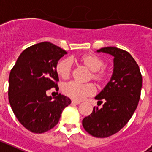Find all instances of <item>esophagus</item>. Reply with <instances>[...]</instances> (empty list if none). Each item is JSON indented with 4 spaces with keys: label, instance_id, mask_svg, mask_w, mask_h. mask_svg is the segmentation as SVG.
I'll return each instance as SVG.
<instances>
[{
    "label": "esophagus",
    "instance_id": "34e87169",
    "mask_svg": "<svg viewBox=\"0 0 152 152\" xmlns=\"http://www.w3.org/2000/svg\"><path fill=\"white\" fill-rule=\"evenodd\" d=\"M72 104H80V102L77 101V100H74V99H72Z\"/></svg>",
    "mask_w": 152,
    "mask_h": 152
}]
</instances>
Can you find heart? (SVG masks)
Listing matches in <instances>:
<instances>
[{"mask_svg": "<svg viewBox=\"0 0 152 152\" xmlns=\"http://www.w3.org/2000/svg\"><path fill=\"white\" fill-rule=\"evenodd\" d=\"M81 61L88 68L94 72H99L104 68V61L95 55H86L82 57ZM72 70V61L70 59H64L59 61L56 66L58 74L63 79H67L70 76ZM98 77V76H97ZM95 87L91 84H80L76 81L66 83L63 87L64 93L70 98L76 100H81L95 92Z\"/></svg>", "mask_w": 152, "mask_h": 152, "instance_id": "1", "label": "heart"}]
</instances>
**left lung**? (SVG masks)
Returning a JSON list of instances; mask_svg holds the SVG:
<instances>
[{
  "mask_svg": "<svg viewBox=\"0 0 152 152\" xmlns=\"http://www.w3.org/2000/svg\"><path fill=\"white\" fill-rule=\"evenodd\" d=\"M96 52L114 57L113 72L108 83L95 97L103 107H94L82 124L92 136L105 138L121 130L132 116L140 98L142 76L134 58L126 51L106 47Z\"/></svg>",
  "mask_w": 152,
  "mask_h": 152,
  "instance_id": "8db88e82",
  "label": "left lung"
}]
</instances>
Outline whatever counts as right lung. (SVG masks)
I'll return each instance as SVG.
<instances>
[{"mask_svg": "<svg viewBox=\"0 0 152 152\" xmlns=\"http://www.w3.org/2000/svg\"><path fill=\"white\" fill-rule=\"evenodd\" d=\"M67 54L50 42L32 45L23 51L9 78V100L12 112L24 127L33 133H44L59 122L71 99L61 95L52 98L46 91L58 87L56 66Z\"/></svg>", "mask_w": 152, "mask_h": 152, "instance_id": "add662e5", "label": "right lung"}]
</instances>
